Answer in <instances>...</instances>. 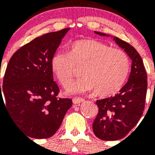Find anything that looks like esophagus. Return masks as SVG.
<instances>
[{
	"label": "esophagus",
	"mask_w": 155,
	"mask_h": 155,
	"mask_svg": "<svg viewBox=\"0 0 155 155\" xmlns=\"http://www.w3.org/2000/svg\"><path fill=\"white\" fill-rule=\"evenodd\" d=\"M84 101V99H83V98H73L72 99V102L73 104H80L81 102H83Z\"/></svg>",
	"instance_id": "esophagus-1"
}]
</instances>
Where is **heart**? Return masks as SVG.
Masks as SVG:
<instances>
[{"label": "heart", "instance_id": "heart-1", "mask_svg": "<svg viewBox=\"0 0 155 155\" xmlns=\"http://www.w3.org/2000/svg\"><path fill=\"white\" fill-rule=\"evenodd\" d=\"M75 68L83 77L72 83L67 92L77 94L93 91L101 97H108L122 87L130 71L127 54L95 39H82L70 45L68 54L55 52L51 68L58 81L67 87L72 80Z\"/></svg>", "mask_w": 155, "mask_h": 155}]
</instances>
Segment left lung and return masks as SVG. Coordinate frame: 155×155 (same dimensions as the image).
<instances>
[{
	"label": "left lung",
	"mask_w": 155,
	"mask_h": 155,
	"mask_svg": "<svg viewBox=\"0 0 155 155\" xmlns=\"http://www.w3.org/2000/svg\"><path fill=\"white\" fill-rule=\"evenodd\" d=\"M95 33L112 38L132 61L128 82L117 94L96 102L99 112L92 124L95 135L104 141H116L126 136L142 117L147 97V75L143 61L134 47L117 37Z\"/></svg>",
	"instance_id": "8db88e82"
}]
</instances>
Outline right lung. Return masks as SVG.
Wrapping results in <instances>:
<instances>
[{
    "instance_id": "1",
    "label": "right lung",
    "mask_w": 155,
    "mask_h": 155,
    "mask_svg": "<svg viewBox=\"0 0 155 155\" xmlns=\"http://www.w3.org/2000/svg\"><path fill=\"white\" fill-rule=\"evenodd\" d=\"M69 30L48 33L24 45L13 54L6 68L0 104L3 93L11 119L31 138L53 136L72 105L71 99L57 97L59 88L51 68V57Z\"/></svg>"
}]
</instances>
